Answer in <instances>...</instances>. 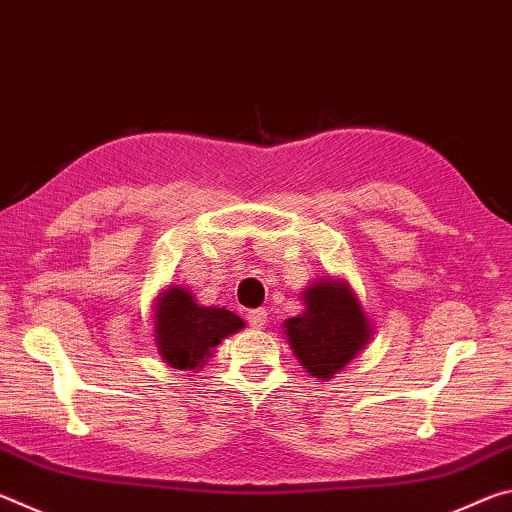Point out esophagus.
Segmentation results:
<instances>
[{
	"label": "esophagus",
	"instance_id": "obj_1",
	"mask_svg": "<svg viewBox=\"0 0 512 512\" xmlns=\"http://www.w3.org/2000/svg\"><path fill=\"white\" fill-rule=\"evenodd\" d=\"M246 320L253 329H262L266 323V309H250L246 314Z\"/></svg>",
	"mask_w": 512,
	"mask_h": 512
}]
</instances>
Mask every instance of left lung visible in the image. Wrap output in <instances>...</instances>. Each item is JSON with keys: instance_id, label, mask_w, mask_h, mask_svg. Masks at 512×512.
Wrapping results in <instances>:
<instances>
[{"instance_id": "obj_1", "label": "left lung", "mask_w": 512, "mask_h": 512, "mask_svg": "<svg viewBox=\"0 0 512 512\" xmlns=\"http://www.w3.org/2000/svg\"><path fill=\"white\" fill-rule=\"evenodd\" d=\"M305 311L284 320L293 354L311 377L332 379L370 341V323L348 282L323 277L302 291Z\"/></svg>"}]
</instances>
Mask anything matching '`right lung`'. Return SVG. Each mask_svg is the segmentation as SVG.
I'll return each instance as SVG.
<instances>
[{
  "mask_svg": "<svg viewBox=\"0 0 512 512\" xmlns=\"http://www.w3.org/2000/svg\"><path fill=\"white\" fill-rule=\"evenodd\" d=\"M244 329V320L225 307H201L192 291L169 287L155 302V345L178 370H196L225 336Z\"/></svg>",
  "mask_w": 512,
  "mask_h": 512,
  "instance_id": "right-lung-1",
  "label": "right lung"
}]
</instances>
